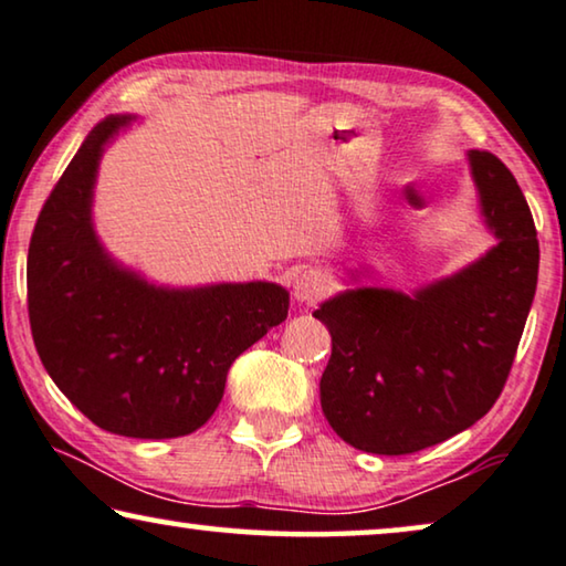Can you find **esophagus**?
Returning <instances> with one entry per match:
<instances>
[{
  "label": "esophagus",
  "instance_id": "34e87169",
  "mask_svg": "<svg viewBox=\"0 0 566 566\" xmlns=\"http://www.w3.org/2000/svg\"><path fill=\"white\" fill-rule=\"evenodd\" d=\"M326 291H329V281H326L322 270L308 268L298 273L296 281H293V298L301 303L322 301L326 296Z\"/></svg>",
  "mask_w": 566,
  "mask_h": 566
}]
</instances>
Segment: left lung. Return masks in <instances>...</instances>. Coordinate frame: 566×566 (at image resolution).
Masks as SVG:
<instances>
[{
  "label": "left lung",
  "instance_id": "obj_1",
  "mask_svg": "<svg viewBox=\"0 0 566 566\" xmlns=\"http://www.w3.org/2000/svg\"><path fill=\"white\" fill-rule=\"evenodd\" d=\"M485 255L413 293L359 285L314 311L332 334L322 411L373 454H411L480 421L501 396L538 277L526 196L493 153H467Z\"/></svg>",
  "mask_w": 566,
  "mask_h": 566
}]
</instances>
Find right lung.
Returning <instances> with one entry per match:
<instances>
[{
	"instance_id": "right-lung-1",
	"label": "right lung",
	"mask_w": 566,
	"mask_h": 566,
	"mask_svg": "<svg viewBox=\"0 0 566 566\" xmlns=\"http://www.w3.org/2000/svg\"><path fill=\"white\" fill-rule=\"evenodd\" d=\"M135 122H99L40 211L28 252V311L38 355L61 392L99 429L133 439L186 437L211 419L227 373L285 322L277 283L168 289L119 265L92 207L104 147Z\"/></svg>"
}]
</instances>
